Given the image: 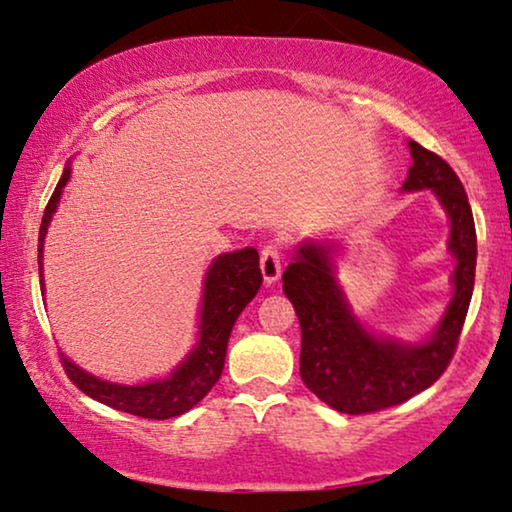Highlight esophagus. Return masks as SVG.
I'll list each match as a JSON object with an SVG mask.
<instances>
[{"instance_id": "obj_1", "label": "esophagus", "mask_w": 512, "mask_h": 512, "mask_svg": "<svg viewBox=\"0 0 512 512\" xmlns=\"http://www.w3.org/2000/svg\"><path fill=\"white\" fill-rule=\"evenodd\" d=\"M261 272H263V280L272 284L277 282L282 272V247L277 242H268L261 249Z\"/></svg>"}]
</instances>
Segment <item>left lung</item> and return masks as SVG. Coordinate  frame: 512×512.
Segmentation results:
<instances>
[{
  "label": "left lung",
  "instance_id": "left-lung-1",
  "mask_svg": "<svg viewBox=\"0 0 512 512\" xmlns=\"http://www.w3.org/2000/svg\"><path fill=\"white\" fill-rule=\"evenodd\" d=\"M409 148L414 164L404 190L430 188L440 197L451 218L449 249L456 256L454 298L433 338L404 345L367 334L350 313L329 251L320 244H303L282 275L284 294L301 322L303 383L343 414H374L433 386L456 353L473 296L477 237L466 190L440 155L416 141H409Z\"/></svg>",
  "mask_w": 512,
  "mask_h": 512
}]
</instances>
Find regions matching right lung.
Masks as SVG:
<instances>
[{"label":"right lung","mask_w":512,"mask_h":512,"mask_svg":"<svg viewBox=\"0 0 512 512\" xmlns=\"http://www.w3.org/2000/svg\"><path fill=\"white\" fill-rule=\"evenodd\" d=\"M68 178L70 167H65L61 181H58L44 209L42 225H39V265H42L46 228H49L51 214L56 211L61 190L68 183ZM39 277H42V270H39ZM261 282L263 275L261 268H258L256 249L232 251V254L218 256L211 263L207 282H204L199 343L188 355V360L164 381L145 383V386H117V383L101 381V378L86 374L84 369L75 367L68 357L61 355L65 374L84 395L94 397V400L108 404L112 409L141 418H152V421L181 416L195 407L221 378L230 331L242 310L247 308V303L261 289Z\"/></svg>","instance_id":"obj_1"}]
</instances>
